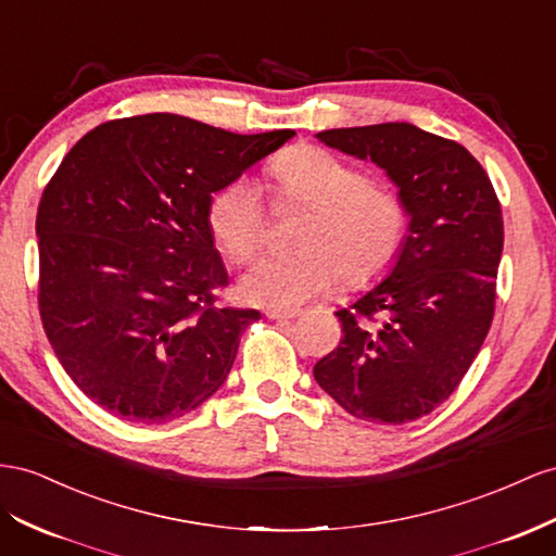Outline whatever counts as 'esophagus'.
I'll return each mask as SVG.
<instances>
[{
  "label": "esophagus",
  "mask_w": 556,
  "mask_h": 556,
  "mask_svg": "<svg viewBox=\"0 0 556 556\" xmlns=\"http://www.w3.org/2000/svg\"><path fill=\"white\" fill-rule=\"evenodd\" d=\"M266 318H268V320H278V323H285V320H292V318H296V311H280V308H268V311H266Z\"/></svg>",
  "instance_id": "esophagus-1"
}]
</instances>
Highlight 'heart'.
Masks as SVG:
<instances>
[{
  "mask_svg": "<svg viewBox=\"0 0 556 556\" xmlns=\"http://www.w3.org/2000/svg\"><path fill=\"white\" fill-rule=\"evenodd\" d=\"M274 203L311 210L296 236L294 257L254 264L241 282L245 302L294 308L332 292L369 288L397 264L409 233V207L402 193L323 147L296 144L271 166ZM207 227L236 264L257 257L268 236V210L250 179H231L207 203Z\"/></svg>",
  "mask_w": 556,
  "mask_h": 556,
  "instance_id": "1",
  "label": "heart"
}]
</instances>
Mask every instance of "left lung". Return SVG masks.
Instances as JSON below:
<instances>
[{"mask_svg": "<svg viewBox=\"0 0 556 556\" xmlns=\"http://www.w3.org/2000/svg\"><path fill=\"white\" fill-rule=\"evenodd\" d=\"M386 170L409 207L393 271L349 308L339 346L313 377L355 418L409 424L454 393L489 334L503 213L486 170L463 144L412 124L315 135Z\"/></svg>", "mask_w": 556, "mask_h": 556, "instance_id": "obj_1", "label": "left lung"}]
</instances>
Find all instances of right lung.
<instances>
[{
  "mask_svg": "<svg viewBox=\"0 0 556 556\" xmlns=\"http://www.w3.org/2000/svg\"><path fill=\"white\" fill-rule=\"evenodd\" d=\"M294 130L238 135L177 114L100 124L41 193L39 313L70 379L104 412L166 424L217 393L254 308L207 227L213 193Z\"/></svg>",
  "mask_w": 556,
  "mask_h": 556,
  "instance_id": "right-lung-1",
  "label": "right lung"
}]
</instances>
